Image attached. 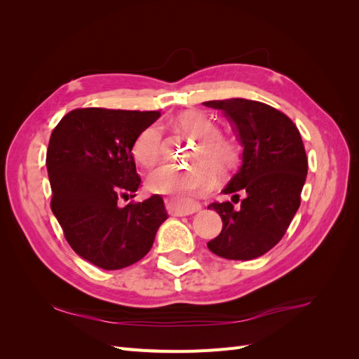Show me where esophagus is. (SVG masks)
I'll list each match as a JSON object with an SVG mask.
<instances>
[{"mask_svg": "<svg viewBox=\"0 0 359 359\" xmlns=\"http://www.w3.org/2000/svg\"><path fill=\"white\" fill-rule=\"evenodd\" d=\"M202 208L199 202L193 201H172L170 202V212L175 215H190L198 212Z\"/></svg>", "mask_w": 359, "mask_h": 359, "instance_id": "34e87169", "label": "esophagus"}]
</instances>
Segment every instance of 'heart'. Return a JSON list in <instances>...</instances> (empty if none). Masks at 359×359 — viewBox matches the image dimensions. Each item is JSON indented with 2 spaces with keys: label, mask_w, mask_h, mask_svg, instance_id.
Returning a JSON list of instances; mask_svg holds the SVG:
<instances>
[{
  "label": "heart",
  "mask_w": 359,
  "mask_h": 359,
  "mask_svg": "<svg viewBox=\"0 0 359 359\" xmlns=\"http://www.w3.org/2000/svg\"><path fill=\"white\" fill-rule=\"evenodd\" d=\"M175 132L196 140L190 163L194 166L181 170L161 166L148 177V189L161 194L191 196L203 194L214 186L217 175L229 173L238 163L240 151L235 140L220 133L217 121L203 112L189 111L173 121ZM163 156V132L160 126L149 124L136 135L132 144V157L142 168H153Z\"/></svg>",
  "instance_id": "heart-1"
}]
</instances>
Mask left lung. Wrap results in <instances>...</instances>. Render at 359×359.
Returning a JSON list of instances; mask_svg holds the SVG:
<instances>
[{
  "label": "left lung",
  "instance_id": "obj_1",
  "mask_svg": "<svg viewBox=\"0 0 359 359\" xmlns=\"http://www.w3.org/2000/svg\"><path fill=\"white\" fill-rule=\"evenodd\" d=\"M203 104L226 114L244 147L243 165L223 193H232L235 203L240 191L245 198L238 208L232 202L208 205L223 222L208 248L231 260L256 259L278 244L299 208L309 168L306 148L292 119L273 106L247 99Z\"/></svg>",
  "mask_w": 359,
  "mask_h": 359
}]
</instances>
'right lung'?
<instances>
[{"label": "right lung", "mask_w": 359, "mask_h": 359, "mask_svg": "<svg viewBox=\"0 0 359 359\" xmlns=\"http://www.w3.org/2000/svg\"><path fill=\"white\" fill-rule=\"evenodd\" d=\"M160 111L79 107L53 128L46 153L50 208L70 247L103 269H121L142 259L168 219L154 194L132 201L140 186L132 144Z\"/></svg>", "instance_id": "1"}]
</instances>
